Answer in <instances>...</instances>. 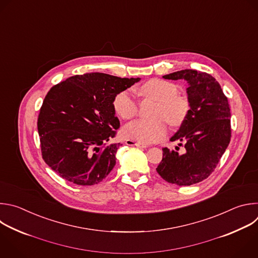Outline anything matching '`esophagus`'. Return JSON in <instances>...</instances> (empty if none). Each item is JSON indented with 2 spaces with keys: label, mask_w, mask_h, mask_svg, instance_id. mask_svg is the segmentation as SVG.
<instances>
[{
  "label": "esophagus",
  "mask_w": 258,
  "mask_h": 258,
  "mask_svg": "<svg viewBox=\"0 0 258 258\" xmlns=\"http://www.w3.org/2000/svg\"><path fill=\"white\" fill-rule=\"evenodd\" d=\"M125 143L129 146H136V147H139V148H145L146 145L145 144H142V143H139V142H135L134 140H131V139H127L125 141Z\"/></svg>",
  "instance_id": "1"
}]
</instances>
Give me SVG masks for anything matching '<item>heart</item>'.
I'll use <instances>...</instances> for the list:
<instances>
[{
    "label": "heart",
    "instance_id": "b5f03b06",
    "mask_svg": "<svg viewBox=\"0 0 258 258\" xmlns=\"http://www.w3.org/2000/svg\"><path fill=\"white\" fill-rule=\"evenodd\" d=\"M138 91L144 97L158 100L153 112V116L157 118L137 119L126 124L122 130L126 138L142 144L158 142L167 134V124L164 117L172 126H178L186 119L189 112V101L187 97L177 94L178 88L175 84L162 79H151L143 83ZM113 107L117 115L125 120L133 118L138 111L137 102L128 90H123L115 96Z\"/></svg>",
    "mask_w": 258,
    "mask_h": 258
}]
</instances>
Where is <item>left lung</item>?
Returning <instances> with one entry per match:
<instances>
[{"label": "left lung", "instance_id": "obj_1", "mask_svg": "<svg viewBox=\"0 0 258 258\" xmlns=\"http://www.w3.org/2000/svg\"><path fill=\"white\" fill-rule=\"evenodd\" d=\"M163 78L184 79L187 82L190 109L180 129L170 138L171 141H184L185 152L181 154L163 148V160L157 172L169 183L190 186L207 179L214 172L230 143L229 101L219 82L205 72L185 69L164 75Z\"/></svg>", "mask_w": 258, "mask_h": 258}]
</instances>
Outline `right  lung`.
<instances>
[{"instance_id":"right-lung-1","label":"right lung","mask_w":258,"mask_h":258,"mask_svg":"<svg viewBox=\"0 0 258 258\" xmlns=\"http://www.w3.org/2000/svg\"><path fill=\"white\" fill-rule=\"evenodd\" d=\"M139 80L95 72L69 77L51 87L37 120L45 164L77 185L104 180L114 169L122 145L111 142L120 127L113 100Z\"/></svg>"}]
</instances>
